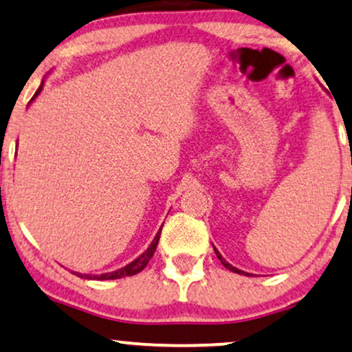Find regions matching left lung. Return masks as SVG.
I'll return each mask as SVG.
<instances>
[{"mask_svg":"<svg viewBox=\"0 0 352 352\" xmlns=\"http://www.w3.org/2000/svg\"><path fill=\"white\" fill-rule=\"evenodd\" d=\"M212 248H214V253H216V256H217V258H219V260H221V263H222V265H224V266H226V268H228L229 271H232V273H237V274H243V276H252L250 273H245V271H242V270L235 268V266H232V265H230V263H228V261H226V260H224V258H222V255H221V253H219V252H217V248H216L214 245H212Z\"/></svg>","mask_w":352,"mask_h":352,"instance_id":"8db88e82","label":"left lung"}]
</instances>
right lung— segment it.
Listing matches in <instances>:
<instances>
[{
  "label": "right lung",
  "instance_id": "1",
  "mask_svg": "<svg viewBox=\"0 0 352 352\" xmlns=\"http://www.w3.org/2000/svg\"><path fill=\"white\" fill-rule=\"evenodd\" d=\"M42 89H43V81L38 86L37 92H35L32 99H30V102H32L35 97L40 94V91H42ZM161 230H162V226H161V229H159V232L155 234V237H154L153 242H151V245L148 247V250H146L144 253H141V255L138 256L136 260H133L131 263H128L126 266H123V268H120L117 271H112V273H104V274H82V273H78V271H73V273L76 274V276H79V278H82V279H99V281H107V279H120V278H124V276L138 274V273H140V271H143L146 268V265H148L151 258H153L155 248H157L159 239H161Z\"/></svg>",
  "mask_w": 352,
  "mask_h": 352
}]
</instances>
